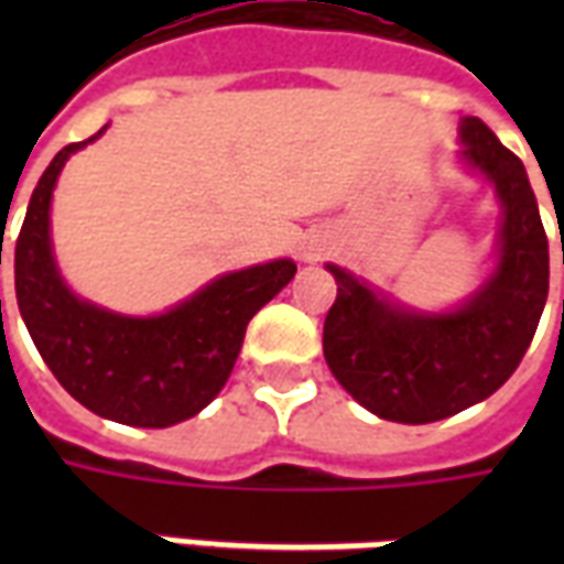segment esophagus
<instances>
[{"label":"esophagus","instance_id":"obj_1","mask_svg":"<svg viewBox=\"0 0 564 564\" xmlns=\"http://www.w3.org/2000/svg\"><path fill=\"white\" fill-rule=\"evenodd\" d=\"M323 250H326L323 245H307L305 247V259H307V262H317V259L323 257Z\"/></svg>","mask_w":564,"mask_h":564}]
</instances>
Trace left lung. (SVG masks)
<instances>
[{
    "label": "left lung",
    "instance_id": "obj_1",
    "mask_svg": "<svg viewBox=\"0 0 564 564\" xmlns=\"http://www.w3.org/2000/svg\"><path fill=\"white\" fill-rule=\"evenodd\" d=\"M459 141V162L501 205L496 265L462 305L420 311L326 265L338 283L326 362L356 402L392 423H435L489 399L517 371L546 305L550 250L525 165L477 117H462Z\"/></svg>",
    "mask_w": 564,
    "mask_h": 564
}]
</instances>
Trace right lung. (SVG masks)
<instances>
[{"label": "right lung", "mask_w": 564, "mask_h": 564, "mask_svg": "<svg viewBox=\"0 0 564 564\" xmlns=\"http://www.w3.org/2000/svg\"><path fill=\"white\" fill-rule=\"evenodd\" d=\"M105 129L59 150L32 189L14 247L18 307L39 354L72 399L115 423L165 429L217 399L241 354L247 323L293 281L295 262L271 259L220 274L153 317L117 314L72 293L54 257L51 202L68 156Z\"/></svg>", "instance_id": "add662e5"}]
</instances>
